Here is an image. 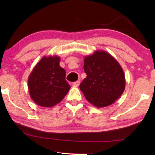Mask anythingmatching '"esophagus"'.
Instances as JSON below:
<instances>
[{
	"label": "esophagus",
	"instance_id": "34e87169",
	"mask_svg": "<svg viewBox=\"0 0 155 155\" xmlns=\"http://www.w3.org/2000/svg\"><path fill=\"white\" fill-rule=\"evenodd\" d=\"M80 81H76V82H74L73 83V85L75 86V87H78L80 85Z\"/></svg>",
	"mask_w": 155,
	"mask_h": 155
}]
</instances>
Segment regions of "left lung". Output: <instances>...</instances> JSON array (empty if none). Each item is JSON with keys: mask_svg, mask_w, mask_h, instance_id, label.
Returning <instances> with one entry per match:
<instances>
[{"mask_svg": "<svg viewBox=\"0 0 155 155\" xmlns=\"http://www.w3.org/2000/svg\"><path fill=\"white\" fill-rule=\"evenodd\" d=\"M83 68L87 77L80 83V89L91 104L97 108L108 107L124 93V71L109 53L98 50L86 56Z\"/></svg>", "mask_w": 155, "mask_h": 155, "instance_id": "1", "label": "left lung"}]
</instances>
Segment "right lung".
<instances>
[{
  "mask_svg": "<svg viewBox=\"0 0 155 155\" xmlns=\"http://www.w3.org/2000/svg\"><path fill=\"white\" fill-rule=\"evenodd\" d=\"M58 56H44L28 78L31 99L39 106L52 107L64 98L71 88L65 80L66 72L60 65Z\"/></svg>",
  "mask_w": 155,
  "mask_h": 155,
  "instance_id": "1",
  "label": "right lung"
}]
</instances>
